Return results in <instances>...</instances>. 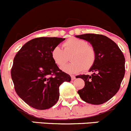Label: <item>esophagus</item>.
<instances>
[{
    "mask_svg": "<svg viewBox=\"0 0 131 131\" xmlns=\"http://www.w3.org/2000/svg\"><path fill=\"white\" fill-rule=\"evenodd\" d=\"M71 79H72V80H74L75 79V76L73 75H71Z\"/></svg>",
    "mask_w": 131,
    "mask_h": 131,
    "instance_id": "34e87169",
    "label": "esophagus"
}]
</instances>
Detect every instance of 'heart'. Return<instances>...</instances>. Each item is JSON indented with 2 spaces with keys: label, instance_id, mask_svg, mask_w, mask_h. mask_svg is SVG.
<instances>
[{
  "label": "heart",
  "instance_id": "heart-1",
  "mask_svg": "<svg viewBox=\"0 0 131 131\" xmlns=\"http://www.w3.org/2000/svg\"><path fill=\"white\" fill-rule=\"evenodd\" d=\"M62 46L63 50L58 46L53 48L51 57L55 64L61 67L68 60V56L71 55L72 62L61 67L63 72L77 73L83 69L88 70L93 66L96 61V51L84 40L72 37L66 40Z\"/></svg>",
  "mask_w": 131,
  "mask_h": 131
}]
</instances>
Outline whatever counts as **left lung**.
I'll list each match as a JSON object with an SVG mask.
<instances>
[{
  "mask_svg": "<svg viewBox=\"0 0 131 131\" xmlns=\"http://www.w3.org/2000/svg\"><path fill=\"white\" fill-rule=\"evenodd\" d=\"M75 36L90 42L96 51V61L90 69L92 74L76 76L82 79L85 84L77 93L87 103L102 104L120 89L125 75L124 56L116 43L106 36L84 34Z\"/></svg>",
  "mask_w": 131,
  "mask_h": 131,
  "instance_id": "8db88e82",
  "label": "left lung"
}]
</instances>
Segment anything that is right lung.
<instances>
[{
	"instance_id": "obj_1",
	"label": "right lung",
	"mask_w": 131,
	"mask_h": 131,
	"mask_svg": "<svg viewBox=\"0 0 131 131\" xmlns=\"http://www.w3.org/2000/svg\"><path fill=\"white\" fill-rule=\"evenodd\" d=\"M65 38L40 37L27 42L14 58L11 75L17 95L30 107L47 110L59 99V87L71 77L55 64L51 51Z\"/></svg>"
}]
</instances>
